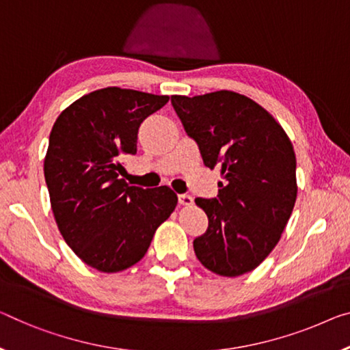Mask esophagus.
Listing matches in <instances>:
<instances>
[{
  "label": "esophagus",
  "instance_id": "esophagus-1",
  "mask_svg": "<svg viewBox=\"0 0 350 350\" xmlns=\"http://www.w3.org/2000/svg\"><path fill=\"white\" fill-rule=\"evenodd\" d=\"M193 202V198L189 196V193H180L178 196V203L183 206H191Z\"/></svg>",
  "mask_w": 350,
  "mask_h": 350
}]
</instances>
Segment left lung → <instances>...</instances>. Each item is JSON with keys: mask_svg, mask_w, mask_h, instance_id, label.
Masks as SVG:
<instances>
[{"mask_svg": "<svg viewBox=\"0 0 350 350\" xmlns=\"http://www.w3.org/2000/svg\"><path fill=\"white\" fill-rule=\"evenodd\" d=\"M172 106L206 167L222 175L216 198H196L208 230L193 239V252L219 275L254 271L291 217L297 197L293 144L265 107L231 90L174 95Z\"/></svg>", "mask_w": 350, "mask_h": 350, "instance_id": "left-lung-1", "label": "left lung"}]
</instances>
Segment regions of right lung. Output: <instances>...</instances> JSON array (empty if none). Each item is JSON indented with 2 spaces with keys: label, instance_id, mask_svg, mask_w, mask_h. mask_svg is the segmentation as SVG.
Masks as SVG:
<instances>
[{
  "label": "right lung",
  "instance_id": "add662e5",
  "mask_svg": "<svg viewBox=\"0 0 350 350\" xmlns=\"http://www.w3.org/2000/svg\"><path fill=\"white\" fill-rule=\"evenodd\" d=\"M169 101L105 88L70 105L50 133L45 181L57 228L70 249L100 272H120L147 254L176 206L167 186H130L122 161L137 152L141 123Z\"/></svg>",
  "mask_w": 350,
  "mask_h": 350
}]
</instances>
